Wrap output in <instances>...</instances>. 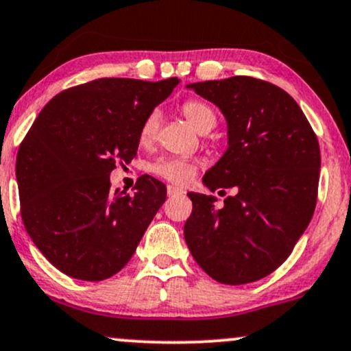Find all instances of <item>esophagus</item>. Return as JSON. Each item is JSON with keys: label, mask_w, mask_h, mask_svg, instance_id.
<instances>
[{"label": "esophagus", "mask_w": 351, "mask_h": 351, "mask_svg": "<svg viewBox=\"0 0 351 351\" xmlns=\"http://www.w3.org/2000/svg\"><path fill=\"white\" fill-rule=\"evenodd\" d=\"M167 193H168V196H178V194H184L183 189H181V188H176V186H173V184H168Z\"/></svg>", "instance_id": "esophagus-1"}]
</instances>
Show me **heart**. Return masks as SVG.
<instances>
[{
	"instance_id": "obj_1",
	"label": "heart",
	"mask_w": 351,
	"mask_h": 351,
	"mask_svg": "<svg viewBox=\"0 0 351 351\" xmlns=\"http://www.w3.org/2000/svg\"><path fill=\"white\" fill-rule=\"evenodd\" d=\"M183 114L186 116V119L196 128L199 132L206 134L209 130L214 129L216 125V114L210 109L208 104L202 103L197 99H189L183 104ZM160 125V114L157 111H152L149 116L145 117L138 130V141L142 145H149L155 141L158 132ZM197 165L191 162V160L184 158H171V157H162L155 160L150 165V171L155 176L162 178L168 183L176 184V186H184L189 181L193 180V176L196 175Z\"/></svg>"
}]
</instances>
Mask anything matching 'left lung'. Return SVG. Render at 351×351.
<instances>
[{
    "label": "left lung",
    "mask_w": 351,
    "mask_h": 351,
    "mask_svg": "<svg viewBox=\"0 0 351 351\" xmlns=\"http://www.w3.org/2000/svg\"><path fill=\"white\" fill-rule=\"evenodd\" d=\"M188 88L219 106L227 121L229 149L202 181L210 191L234 188L235 194L216 209L214 196L188 193L193 213L184 240L213 280L258 281L288 258L314 214L317 135L296 101L273 83L232 77Z\"/></svg>",
    "instance_id": "8db88e82"
}]
</instances>
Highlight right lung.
<instances>
[{
    "mask_svg": "<svg viewBox=\"0 0 351 351\" xmlns=\"http://www.w3.org/2000/svg\"><path fill=\"white\" fill-rule=\"evenodd\" d=\"M178 83L93 80L58 93L34 121L16 158L21 216L62 273L103 281L132 258L167 186L142 175L129 196L109 175L137 155L143 119Z\"/></svg>",
    "mask_w": 351,
    "mask_h": 351,
    "instance_id": "right-lung-1",
    "label": "right lung"
}]
</instances>
